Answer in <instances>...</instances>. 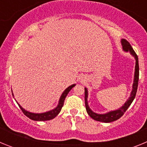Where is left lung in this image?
<instances>
[{
    "mask_svg": "<svg viewBox=\"0 0 147 147\" xmlns=\"http://www.w3.org/2000/svg\"><path fill=\"white\" fill-rule=\"evenodd\" d=\"M121 42L122 48L123 50L126 52H129L131 55L136 59V67H135V74H134V80H133V84H132V89L130 93V96L129 98L126 101L125 103L123 105V106L120 108L117 109L115 110H112L108 113L104 114H99L94 113L91 109L90 108L88 102V89L85 88V107H86L87 113L88 115L90 116L93 119L98 121L105 122V123H110V122L118 120L120 119L122 115H124L126 110L128 109V107L130 106L132 102H133L135 97H136V92L138 89V79H139V66H138V58L137 54L134 51L133 49L132 48L129 42L126 40L125 39H121Z\"/></svg>",
    "mask_w": 147,
    "mask_h": 147,
    "instance_id": "left-lung-1",
    "label": "left lung"
}]
</instances>
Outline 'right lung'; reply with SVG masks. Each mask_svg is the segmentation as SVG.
<instances>
[{
    "mask_svg": "<svg viewBox=\"0 0 147 147\" xmlns=\"http://www.w3.org/2000/svg\"><path fill=\"white\" fill-rule=\"evenodd\" d=\"M75 85H76V84H74V85H71V86H69L68 88H66L64 91H63V93H62V95H61L57 106L54 109H53V110H49V111H47V112L41 113H31L29 112V111L26 110L25 109H23V107H22L19 104H18V102H17V101L16 102L18 103V105H19V107H20V108L21 109V110L23 111L24 115H26L27 117L29 118L30 119H32V120H34V121H38L51 120V119H54V118H55L56 116L59 113L62 106H63V105H64V101L65 99V97L67 96V93H69L70 90H71L72 89ZM11 93H12V91H11ZM12 96L13 97H14V94H13V93H12Z\"/></svg>",
    "mask_w": 147,
    "mask_h": 147,
    "instance_id": "right-lung-1",
    "label": "right lung"
}]
</instances>
